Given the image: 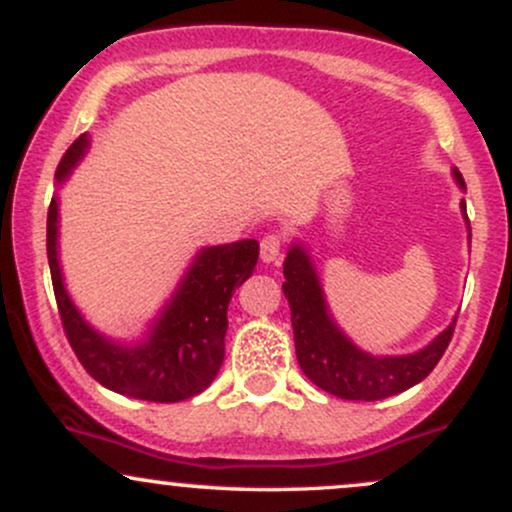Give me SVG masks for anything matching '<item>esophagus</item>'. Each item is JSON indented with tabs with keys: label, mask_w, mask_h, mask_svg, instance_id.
Segmentation results:
<instances>
[{
	"label": "esophagus",
	"mask_w": 512,
	"mask_h": 512,
	"mask_svg": "<svg viewBox=\"0 0 512 512\" xmlns=\"http://www.w3.org/2000/svg\"><path fill=\"white\" fill-rule=\"evenodd\" d=\"M279 255H281V236H276V233H269V236H264L262 243H260L262 262L272 264V262L279 260Z\"/></svg>",
	"instance_id": "esophagus-1"
}]
</instances>
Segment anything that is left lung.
I'll use <instances>...</instances> for the list:
<instances>
[{
    "label": "left lung",
    "mask_w": 512,
    "mask_h": 512,
    "mask_svg": "<svg viewBox=\"0 0 512 512\" xmlns=\"http://www.w3.org/2000/svg\"><path fill=\"white\" fill-rule=\"evenodd\" d=\"M452 175H455L460 190H464L460 170L455 168ZM460 209L467 221L469 243H472V228H469L464 199ZM284 276V296L289 298L298 366L317 387L334 397L375 402V399L399 395V392L421 383L448 349L457 317L431 344L414 354L373 356L358 349L342 332V327L334 322L313 257L298 240L291 245L284 260Z\"/></svg>",
    "instance_id": "left-lung-1"
}]
</instances>
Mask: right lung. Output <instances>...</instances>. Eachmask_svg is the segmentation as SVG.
<instances>
[{
  "mask_svg": "<svg viewBox=\"0 0 512 512\" xmlns=\"http://www.w3.org/2000/svg\"><path fill=\"white\" fill-rule=\"evenodd\" d=\"M88 134L69 146L57 166L55 180L72 175L86 156ZM60 199L48 209V262L57 308L76 358L103 387L146 402H182L204 392L223 363V339L228 330V303L233 291L255 272L260 243L202 248L190 262L178 289L139 342H117L86 322L67 293L60 267Z\"/></svg>",
  "mask_w": 512,
  "mask_h": 512,
  "instance_id": "add662e5",
  "label": "right lung"
}]
</instances>
